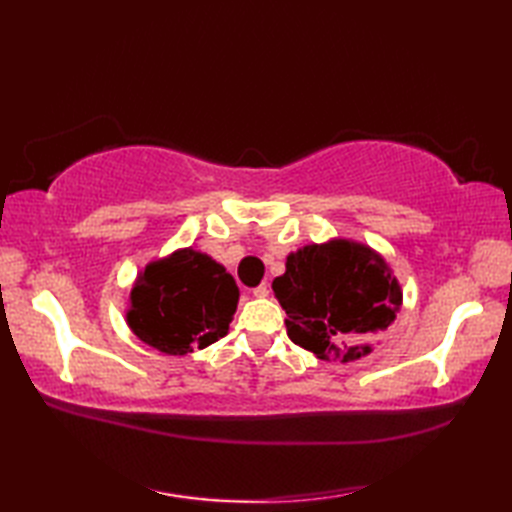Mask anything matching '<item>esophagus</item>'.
<instances>
[{
	"mask_svg": "<svg viewBox=\"0 0 512 512\" xmlns=\"http://www.w3.org/2000/svg\"><path fill=\"white\" fill-rule=\"evenodd\" d=\"M253 297L266 299V297H268V284H259L257 288H253Z\"/></svg>",
	"mask_w": 512,
	"mask_h": 512,
	"instance_id": "esophagus-1",
	"label": "esophagus"
}]
</instances>
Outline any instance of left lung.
<instances>
[{"label": "left lung", "mask_w": 512, "mask_h": 512, "mask_svg": "<svg viewBox=\"0 0 512 512\" xmlns=\"http://www.w3.org/2000/svg\"><path fill=\"white\" fill-rule=\"evenodd\" d=\"M290 341L321 361H358L396 319L402 290L385 257L354 239L308 244L273 281Z\"/></svg>", "instance_id": "obj_1"}]
</instances>
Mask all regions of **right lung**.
<instances>
[{
    "instance_id": "add662e5",
    "label": "right lung",
    "mask_w": 512,
    "mask_h": 512,
    "mask_svg": "<svg viewBox=\"0 0 512 512\" xmlns=\"http://www.w3.org/2000/svg\"><path fill=\"white\" fill-rule=\"evenodd\" d=\"M239 288L231 273L195 248L173 250L140 270L125 319L140 341L169 356L204 350L228 334Z\"/></svg>"
}]
</instances>
